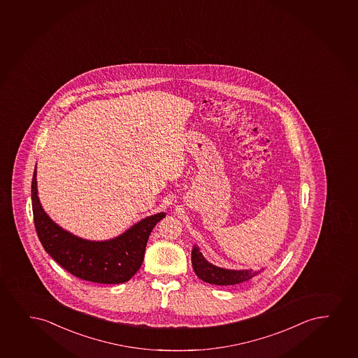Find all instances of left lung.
Wrapping results in <instances>:
<instances>
[{"label": "left lung", "mask_w": 358, "mask_h": 358, "mask_svg": "<svg viewBox=\"0 0 358 358\" xmlns=\"http://www.w3.org/2000/svg\"><path fill=\"white\" fill-rule=\"evenodd\" d=\"M191 262L194 271L199 278L202 281L207 282L209 285H238L242 282L252 280L253 277L257 276L263 270L253 271V270H229V268H222L217 267L213 264L207 262L202 253L199 252L197 245L192 247L191 252Z\"/></svg>", "instance_id": "obj_1"}]
</instances>
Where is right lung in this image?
I'll return each instance as SVG.
<instances>
[{
	"label": "right lung",
	"instance_id": "obj_1",
	"mask_svg": "<svg viewBox=\"0 0 358 358\" xmlns=\"http://www.w3.org/2000/svg\"><path fill=\"white\" fill-rule=\"evenodd\" d=\"M37 194L35 168L31 182L32 212L43 248L71 275L94 283L117 285L129 281L141 268L151 231L166 217L162 212L144 217L122 235L110 240H85L55 224L42 208Z\"/></svg>",
	"mask_w": 358,
	"mask_h": 358
}]
</instances>
